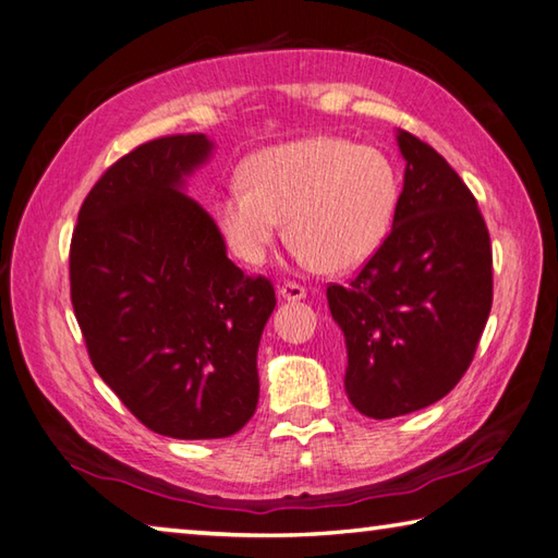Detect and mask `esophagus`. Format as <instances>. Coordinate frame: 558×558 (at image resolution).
Wrapping results in <instances>:
<instances>
[{
	"label": "esophagus",
	"instance_id": "obj_1",
	"mask_svg": "<svg viewBox=\"0 0 558 558\" xmlns=\"http://www.w3.org/2000/svg\"><path fill=\"white\" fill-rule=\"evenodd\" d=\"M278 295L282 300H288V302H298L302 298H307V290L302 288V286H298V282H286V286H280Z\"/></svg>",
	"mask_w": 558,
	"mask_h": 558
}]
</instances>
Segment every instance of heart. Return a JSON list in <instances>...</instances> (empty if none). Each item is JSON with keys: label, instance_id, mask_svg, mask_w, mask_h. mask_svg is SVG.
Returning a JSON list of instances; mask_svg holds the SVG:
<instances>
[{"label": "heart", "instance_id": "obj_1", "mask_svg": "<svg viewBox=\"0 0 558 558\" xmlns=\"http://www.w3.org/2000/svg\"><path fill=\"white\" fill-rule=\"evenodd\" d=\"M241 185L219 197L217 221L248 266L266 260L286 219L302 263L349 270L383 244L398 205L390 160L337 136L260 150L246 160Z\"/></svg>", "mask_w": 558, "mask_h": 558}]
</instances>
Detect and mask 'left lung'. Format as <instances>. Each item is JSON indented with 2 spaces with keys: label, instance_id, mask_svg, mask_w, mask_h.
Here are the masks:
<instances>
[{
  "label": "left lung",
  "instance_id": "left-lung-1",
  "mask_svg": "<svg viewBox=\"0 0 558 558\" xmlns=\"http://www.w3.org/2000/svg\"><path fill=\"white\" fill-rule=\"evenodd\" d=\"M398 144L408 168L390 234L349 286L327 288L347 341V395L373 420L449 395L493 307L490 234L473 192L410 131Z\"/></svg>",
  "mask_w": 558,
  "mask_h": 558
}]
</instances>
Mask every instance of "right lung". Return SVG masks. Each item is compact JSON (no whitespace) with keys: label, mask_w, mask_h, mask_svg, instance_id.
<instances>
[{"label":"right lung","mask_w":558,"mask_h":558,"mask_svg":"<svg viewBox=\"0 0 558 558\" xmlns=\"http://www.w3.org/2000/svg\"><path fill=\"white\" fill-rule=\"evenodd\" d=\"M205 134L160 136L111 163L80 207L70 300L85 347L126 410L173 439L236 434L258 404V343L276 307L263 276L227 258L182 178Z\"/></svg>","instance_id":"right-lung-1"}]
</instances>
